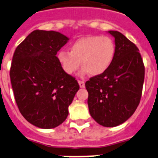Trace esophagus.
Masks as SVG:
<instances>
[{"instance_id": "esophagus-1", "label": "esophagus", "mask_w": 158, "mask_h": 158, "mask_svg": "<svg viewBox=\"0 0 158 158\" xmlns=\"http://www.w3.org/2000/svg\"><path fill=\"white\" fill-rule=\"evenodd\" d=\"M78 83H79V87H81V88H83V87H85V83H84L83 81H80V80H79V81H78Z\"/></svg>"}]
</instances>
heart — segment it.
I'll list each match as a JSON object with an SVG mask.
<instances>
[{"mask_svg":"<svg viewBox=\"0 0 158 158\" xmlns=\"http://www.w3.org/2000/svg\"><path fill=\"white\" fill-rule=\"evenodd\" d=\"M116 54V45L107 36H89L78 39L70 46V52L60 50L57 59L65 73L72 75L80 67L81 75L92 76L104 74L112 64Z\"/></svg>","mask_w":158,"mask_h":158,"instance_id":"1","label":"heart"}]
</instances>
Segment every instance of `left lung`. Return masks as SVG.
I'll return each instance as SVG.
<instances>
[{
    "label": "left lung",
    "instance_id": "left-lung-1",
    "mask_svg": "<svg viewBox=\"0 0 158 158\" xmlns=\"http://www.w3.org/2000/svg\"><path fill=\"white\" fill-rule=\"evenodd\" d=\"M115 38L116 54L109 68L86 82L91 117L102 126L116 127L130 118L140 103L144 67L138 48L124 34L108 31Z\"/></svg>",
    "mask_w": 158,
    "mask_h": 158
}]
</instances>
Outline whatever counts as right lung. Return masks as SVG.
<instances>
[{
  "label": "right lung",
  "instance_id": "obj_1",
  "mask_svg": "<svg viewBox=\"0 0 158 158\" xmlns=\"http://www.w3.org/2000/svg\"><path fill=\"white\" fill-rule=\"evenodd\" d=\"M68 41L59 32L37 30L14 54L9 75L16 103L24 118L38 128L60 125L79 89L57 59V52Z\"/></svg>",
  "mask_w": 158,
  "mask_h": 158
}]
</instances>
